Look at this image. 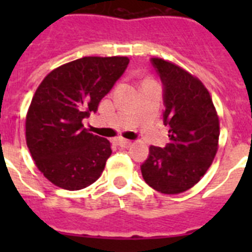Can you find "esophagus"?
<instances>
[{
	"mask_svg": "<svg viewBox=\"0 0 252 252\" xmlns=\"http://www.w3.org/2000/svg\"><path fill=\"white\" fill-rule=\"evenodd\" d=\"M117 145H119L120 148H125V149H127V148H130L131 145H132V142H131V141H128V140L120 139L119 141H117Z\"/></svg>",
	"mask_w": 252,
	"mask_h": 252,
	"instance_id": "34e87169",
	"label": "esophagus"
}]
</instances>
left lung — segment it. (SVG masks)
I'll list each match as a JSON object with an SVG mask.
<instances>
[{
  "label": "left lung",
  "mask_w": 252,
  "mask_h": 252,
  "mask_svg": "<svg viewBox=\"0 0 252 252\" xmlns=\"http://www.w3.org/2000/svg\"><path fill=\"white\" fill-rule=\"evenodd\" d=\"M164 84V124L170 142L150 146L142 178L164 194H179L201 180L218 150L220 119L212 97L197 77L161 58L151 59Z\"/></svg>",
  "instance_id": "1"
}]
</instances>
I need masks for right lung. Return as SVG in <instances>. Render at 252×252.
<instances>
[{"mask_svg": "<svg viewBox=\"0 0 252 252\" xmlns=\"http://www.w3.org/2000/svg\"><path fill=\"white\" fill-rule=\"evenodd\" d=\"M127 57H84L58 66L39 84L26 113V144L35 165L59 188L79 190L101 177L111 142L83 119L127 68Z\"/></svg>", "mask_w": 252, "mask_h": 252, "instance_id": "add662e5", "label": "right lung"}]
</instances>
